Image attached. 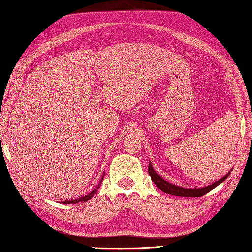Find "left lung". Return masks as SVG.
Instances as JSON below:
<instances>
[{"instance_id":"8db88e82","label":"left lung","mask_w":252,"mask_h":252,"mask_svg":"<svg viewBox=\"0 0 252 252\" xmlns=\"http://www.w3.org/2000/svg\"><path fill=\"white\" fill-rule=\"evenodd\" d=\"M148 173L151 175L154 183L156 184L163 192H167L169 195L179 196V197H201L203 195L208 194V192L211 191L213 189H216V187L220 183H222L223 181H225V179L231 172L227 173L225 176H223L221 180L215 182L213 184L208 185L206 187H201V189H184V187H180L178 185L170 183V182L163 180L161 176L156 173V171L153 169L151 162H149V165H148Z\"/></svg>"}]
</instances>
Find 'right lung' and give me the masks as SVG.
<instances>
[{"label": "right lung", "instance_id": "obj_1", "mask_svg": "<svg viewBox=\"0 0 252 252\" xmlns=\"http://www.w3.org/2000/svg\"><path fill=\"white\" fill-rule=\"evenodd\" d=\"M101 181H103V179L100 180V183H101ZM99 185L100 184H98V186L96 187L95 189H93L92 191L90 192L89 195H87V196H84V197H82V198H79V199H74V200H69V201H63V203H77V202H80V201H87V200H90L91 198H92L95 194H96V191H97V189L99 187Z\"/></svg>", "mask_w": 252, "mask_h": 252}]
</instances>
